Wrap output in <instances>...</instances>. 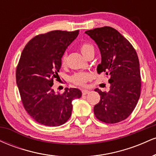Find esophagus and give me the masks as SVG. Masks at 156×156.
Here are the masks:
<instances>
[{"label": "esophagus", "mask_w": 156, "mask_h": 156, "mask_svg": "<svg viewBox=\"0 0 156 156\" xmlns=\"http://www.w3.org/2000/svg\"><path fill=\"white\" fill-rule=\"evenodd\" d=\"M89 92H90V91L87 90V89H83V90H82V94H83V95H86V94H89Z\"/></svg>", "instance_id": "1"}]
</instances>
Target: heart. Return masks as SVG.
<instances>
[{"instance_id": "obj_1", "label": "heart", "mask_w": 156, "mask_h": 156, "mask_svg": "<svg viewBox=\"0 0 156 156\" xmlns=\"http://www.w3.org/2000/svg\"><path fill=\"white\" fill-rule=\"evenodd\" d=\"M80 52L83 54L84 57H87V55H89L91 52H93L94 51V47L89 43H83L80 45ZM62 65L64 66L66 64V62H67V54L64 53L63 56L62 57ZM89 78H90V76H89V73H76L74 76H73L72 80L75 83L77 84V85H84L86 83V82L88 80Z\"/></svg>"}]
</instances>
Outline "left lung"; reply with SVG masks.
I'll return each instance as SVG.
<instances>
[{"label": "left lung", "instance_id": "obj_1", "mask_svg": "<svg viewBox=\"0 0 156 156\" xmlns=\"http://www.w3.org/2000/svg\"><path fill=\"white\" fill-rule=\"evenodd\" d=\"M95 42L101 54L98 73L109 76L108 92L94 91L101 101L94 107L95 117L103 122H119L133 112L140 97L139 58L132 44L117 30L105 26L85 31Z\"/></svg>", "mask_w": 156, "mask_h": 156}]
</instances>
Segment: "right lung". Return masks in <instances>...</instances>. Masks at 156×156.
<instances>
[{"instance_id": "obj_1", "label": "right lung", "mask_w": 156, "mask_h": 156, "mask_svg": "<svg viewBox=\"0 0 156 156\" xmlns=\"http://www.w3.org/2000/svg\"><path fill=\"white\" fill-rule=\"evenodd\" d=\"M79 31H52L36 36L25 46L16 69V81L22 103L36 122L59 126L72 114V101L80 98L78 89L66 88L63 94L52 88L58 79L64 52Z\"/></svg>"}]
</instances>
